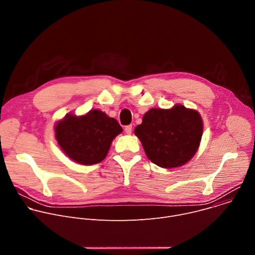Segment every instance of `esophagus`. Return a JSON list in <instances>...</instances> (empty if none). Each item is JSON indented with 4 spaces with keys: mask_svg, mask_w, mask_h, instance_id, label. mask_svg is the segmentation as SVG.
<instances>
[{
    "mask_svg": "<svg viewBox=\"0 0 255 255\" xmlns=\"http://www.w3.org/2000/svg\"><path fill=\"white\" fill-rule=\"evenodd\" d=\"M124 131H125V133H126V134H131V133H132V126H131V125L125 126Z\"/></svg>",
    "mask_w": 255,
    "mask_h": 255,
    "instance_id": "1",
    "label": "esophagus"
}]
</instances>
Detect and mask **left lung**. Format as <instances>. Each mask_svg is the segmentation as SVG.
Masks as SVG:
<instances>
[{"mask_svg": "<svg viewBox=\"0 0 255 255\" xmlns=\"http://www.w3.org/2000/svg\"><path fill=\"white\" fill-rule=\"evenodd\" d=\"M151 162L173 168L196 154L203 135L199 112L175 105L171 109H150L134 130Z\"/></svg>", "mask_w": 255, "mask_h": 255, "instance_id": "obj_1", "label": "left lung"}]
</instances>
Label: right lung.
<instances>
[{
  "mask_svg": "<svg viewBox=\"0 0 255 255\" xmlns=\"http://www.w3.org/2000/svg\"><path fill=\"white\" fill-rule=\"evenodd\" d=\"M55 138L62 151L74 161L92 165L108 154L113 139L123 129L118 121L100 110L77 117L66 114L54 127Z\"/></svg>",
  "mask_w": 255,
  "mask_h": 255,
  "instance_id": "right-lung-1",
  "label": "right lung"
}]
</instances>
